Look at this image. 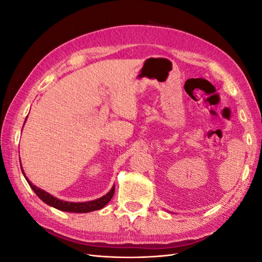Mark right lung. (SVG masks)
Listing matches in <instances>:
<instances>
[{
  "mask_svg": "<svg viewBox=\"0 0 262 262\" xmlns=\"http://www.w3.org/2000/svg\"><path fill=\"white\" fill-rule=\"evenodd\" d=\"M19 163H20V158H19ZM20 168H21V172H23L24 177H25V179L28 182V185L30 186L31 189L34 190V192L39 198H40V200H42L45 203L50 205V207L58 209L60 211L72 212V213H89V212H92V211L100 210V209L104 208L105 205L110 200H112V198L114 196V193H115V185H114L113 188L110 189V191L108 193H106L105 195H102L101 198H98V199H96V200L86 201V202H69V201H63V200L58 199V198L53 196L52 194L46 192L45 190L38 188L35 185L31 184L30 180L25 175V171H24V169H23L21 164H20Z\"/></svg>",
  "mask_w": 262,
  "mask_h": 262,
  "instance_id": "obj_1",
  "label": "right lung"
}]
</instances>
